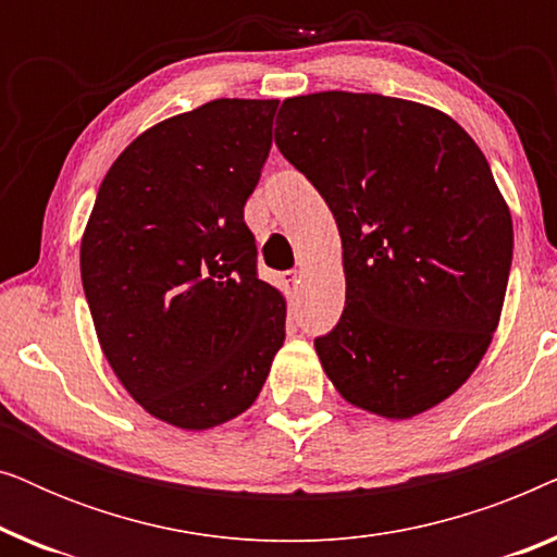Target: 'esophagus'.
<instances>
[{
	"mask_svg": "<svg viewBox=\"0 0 557 557\" xmlns=\"http://www.w3.org/2000/svg\"><path fill=\"white\" fill-rule=\"evenodd\" d=\"M286 284H288V292H292L294 296H299V294H301V286H304V276H301V271H292V273H286Z\"/></svg>",
	"mask_w": 557,
	"mask_h": 557,
	"instance_id": "esophagus-1",
	"label": "esophagus"
}]
</instances>
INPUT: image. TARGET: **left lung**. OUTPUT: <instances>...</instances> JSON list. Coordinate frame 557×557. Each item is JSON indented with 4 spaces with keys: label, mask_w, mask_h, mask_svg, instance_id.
Listing matches in <instances>:
<instances>
[{
    "label": "left lung",
    "mask_w": 557,
    "mask_h": 557,
    "mask_svg": "<svg viewBox=\"0 0 557 557\" xmlns=\"http://www.w3.org/2000/svg\"><path fill=\"white\" fill-rule=\"evenodd\" d=\"M276 147L337 220L345 311L314 339L352 406L413 418L467 383L512 265V215L451 116L377 94L286 98Z\"/></svg>",
    "instance_id": "left-lung-1"
}]
</instances>
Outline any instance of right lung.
Returning a JSON list of instances; mask_svg holds the SVG:
<instances>
[{
	"label": "right lung",
	"mask_w": 557,
	"mask_h": 557,
	"mask_svg": "<svg viewBox=\"0 0 557 557\" xmlns=\"http://www.w3.org/2000/svg\"><path fill=\"white\" fill-rule=\"evenodd\" d=\"M278 101L218 98L151 126L111 164L81 243L98 342L159 421L220 425L253 406L286 337L243 220Z\"/></svg>",
	"instance_id": "1"
}]
</instances>
